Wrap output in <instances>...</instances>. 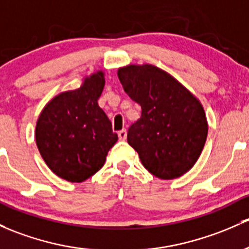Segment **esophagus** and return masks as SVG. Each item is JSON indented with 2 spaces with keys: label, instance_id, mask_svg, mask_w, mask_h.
<instances>
[{
  "label": "esophagus",
  "instance_id": "obj_1",
  "mask_svg": "<svg viewBox=\"0 0 249 249\" xmlns=\"http://www.w3.org/2000/svg\"><path fill=\"white\" fill-rule=\"evenodd\" d=\"M126 136H127V131L125 129L120 130V131L118 132V137H119L120 141H125V140H126Z\"/></svg>",
  "mask_w": 249,
  "mask_h": 249
}]
</instances>
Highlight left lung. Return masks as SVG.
<instances>
[{
    "label": "left lung",
    "mask_w": 249,
    "mask_h": 249,
    "mask_svg": "<svg viewBox=\"0 0 249 249\" xmlns=\"http://www.w3.org/2000/svg\"><path fill=\"white\" fill-rule=\"evenodd\" d=\"M125 93L142 114L127 131V143L145 169L171 180L184 175L199 159L208 122L200 101L177 78L151 64L118 69Z\"/></svg>",
    "instance_id": "8db88e82"
}]
</instances>
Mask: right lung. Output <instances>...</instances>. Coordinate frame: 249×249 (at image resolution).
<instances>
[{"instance_id":"obj_1","label":"right lung","mask_w":249,"mask_h":249,"mask_svg":"<svg viewBox=\"0 0 249 249\" xmlns=\"http://www.w3.org/2000/svg\"><path fill=\"white\" fill-rule=\"evenodd\" d=\"M104 71L85 77L80 88L63 91L50 100L36 125L41 158L57 177L82 182L95 174L118 141L112 124L99 107Z\"/></svg>"}]
</instances>
